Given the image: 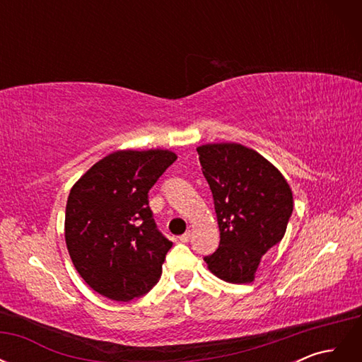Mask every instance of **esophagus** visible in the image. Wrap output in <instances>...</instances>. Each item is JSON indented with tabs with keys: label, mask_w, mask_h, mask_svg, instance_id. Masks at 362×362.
Listing matches in <instances>:
<instances>
[{
	"label": "esophagus",
	"mask_w": 362,
	"mask_h": 362,
	"mask_svg": "<svg viewBox=\"0 0 362 362\" xmlns=\"http://www.w3.org/2000/svg\"><path fill=\"white\" fill-rule=\"evenodd\" d=\"M180 238V242H182V243H187L189 240L192 238V231H187V233H184L182 235H180L178 237Z\"/></svg>",
	"instance_id": "34e87169"
}]
</instances>
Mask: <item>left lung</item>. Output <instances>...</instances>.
Returning a JSON list of instances; mask_svg holds the SVG:
<instances>
[{
	"instance_id": "obj_1",
	"label": "left lung",
	"mask_w": 362,
	"mask_h": 362,
	"mask_svg": "<svg viewBox=\"0 0 362 362\" xmlns=\"http://www.w3.org/2000/svg\"><path fill=\"white\" fill-rule=\"evenodd\" d=\"M196 151L221 231L217 250L204 258L206 267L222 281L249 284L262 255L287 231L291 189L267 158L247 146L208 144Z\"/></svg>"
}]
</instances>
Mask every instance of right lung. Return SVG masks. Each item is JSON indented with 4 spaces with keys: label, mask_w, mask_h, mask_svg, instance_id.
<instances>
[{
    "label": "right lung",
    "mask_w": 362,
    "mask_h": 362,
    "mask_svg": "<svg viewBox=\"0 0 362 362\" xmlns=\"http://www.w3.org/2000/svg\"><path fill=\"white\" fill-rule=\"evenodd\" d=\"M177 158L168 149L115 151L72 185L66 247L80 276L104 298L128 302L158 282L172 242L156 228L148 192Z\"/></svg>",
    "instance_id": "obj_1"
}]
</instances>
